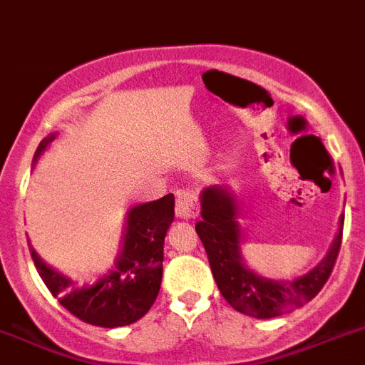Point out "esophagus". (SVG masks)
<instances>
[{
    "label": "esophagus",
    "instance_id": "esophagus-1",
    "mask_svg": "<svg viewBox=\"0 0 365 365\" xmlns=\"http://www.w3.org/2000/svg\"><path fill=\"white\" fill-rule=\"evenodd\" d=\"M200 211L197 192L192 189H182L176 195V217L180 219H195Z\"/></svg>",
    "mask_w": 365,
    "mask_h": 365
}]
</instances>
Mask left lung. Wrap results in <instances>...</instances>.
Wrapping results in <instances>:
<instances>
[{
  "mask_svg": "<svg viewBox=\"0 0 365 365\" xmlns=\"http://www.w3.org/2000/svg\"><path fill=\"white\" fill-rule=\"evenodd\" d=\"M202 220L197 234L206 249L210 267L220 295L232 308L250 317L269 319L293 312L310 302L329 280L341 247L344 217L327 258L295 280H271L250 271L241 258V232L237 225V202L228 189L211 185L202 191Z\"/></svg>",
  "mask_w": 365,
  "mask_h": 365,
  "instance_id": "left-lung-1",
  "label": "left lung"
}]
</instances>
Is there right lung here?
<instances>
[{
	"label": "right lung",
	"mask_w": 365,
	"mask_h": 365,
	"mask_svg": "<svg viewBox=\"0 0 365 365\" xmlns=\"http://www.w3.org/2000/svg\"><path fill=\"white\" fill-rule=\"evenodd\" d=\"M55 135L46 137L35 159L48 148ZM174 220V195H165L128 211L122 252L115 271L93 286L76 287L73 280L46 265L29 245L35 267L55 299L78 319L94 327H125L148 314L158 299L163 277L165 235Z\"/></svg>",
	"instance_id": "obj_1"
}]
</instances>
